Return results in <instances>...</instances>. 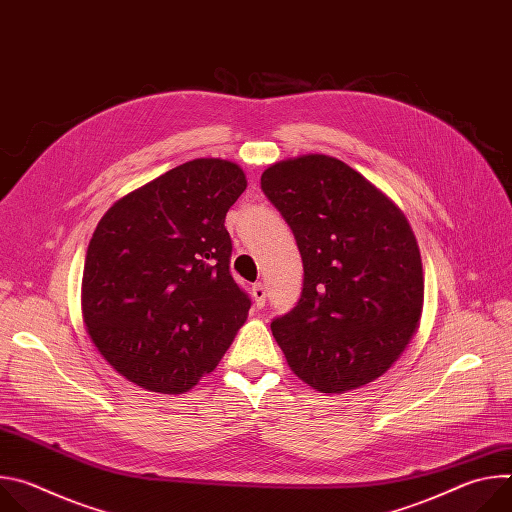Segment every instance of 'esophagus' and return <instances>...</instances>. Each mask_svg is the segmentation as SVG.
<instances>
[{"label": "esophagus", "instance_id": "34e87169", "mask_svg": "<svg viewBox=\"0 0 512 512\" xmlns=\"http://www.w3.org/2000/svg\"><path fill=\"white\" fill-rule=\"evenodd\" d=\"M265 298H267V291H265V285L263 283H255L253 285V302H255V308H263L265 306Z\"/></svg>", "mask_w": 512, "mask_h": 512}]
</instances>
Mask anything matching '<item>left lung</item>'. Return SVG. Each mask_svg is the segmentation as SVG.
I'll list each match as a JSON object with an SVG mask.
<instances>
[{"instance_id":"8db88e82","label":"left lung","mask_w":512,"mask_h":512,"mask_svg":"<svg viewBox=\"0 0 512 512\" xmlns=\"http://www.w3.org/2000/svg\"><path fill=\"white\" fill-rule=\"evenodd\" d=\"M261 190L304 263L296 308L271 322L291 371L322 393L375 381L409 344L423 308L407 218L367 178L322 154L269 166Z\"/></svg>"}]
</instances>
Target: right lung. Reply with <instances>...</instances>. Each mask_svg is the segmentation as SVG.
<instances>
[{"mask_svg": "<svg viewBox=\"0 0 512 512\" xmlns=\"http://www.w3.org/2000/svg\"><path fill=\"white\" fill-rule=\"evenodd\" d=\"M245 188L237 164L200 158L129 192L99 221L83 271V318L127 381L184 393L245 324L251 298L231 275L225 229Z\"/></svg>", "mask_w": 512, "mask_h": 512, "instance_id": "obj_1", "label": "right lung"}]
</instances>
